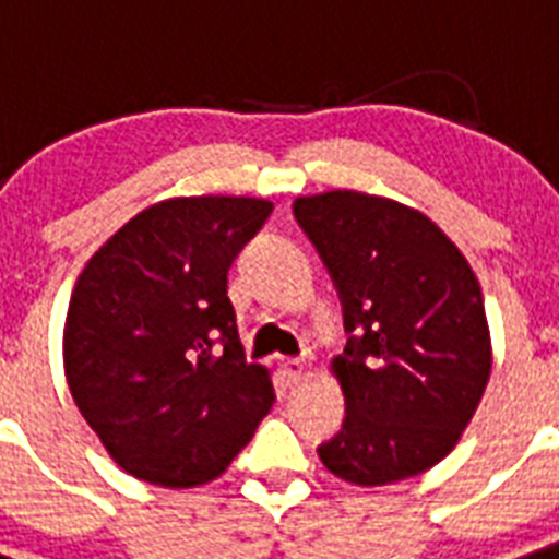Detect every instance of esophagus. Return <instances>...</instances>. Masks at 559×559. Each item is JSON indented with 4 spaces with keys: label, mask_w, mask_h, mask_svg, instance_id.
Segmentation results:
<instances>
[{
    "label": "esophagus",
    "mask_w": 559,
    "mask_h": 559,
    "mask_svg": "<svg viewBox=\"0 0 559 559\" xmlns=\"http://www.w3.org/2000/svg\"><path fill=\"white\" fill-rule=\"evenodd\" d=\"M304 372H307V364H304L301 358L281 360V374H284V381H287V386H293V383L301 381Z\"/></svg>",
    "instance_id": "1"
}]
</instances>
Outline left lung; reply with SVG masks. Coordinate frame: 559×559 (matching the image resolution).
<instances>
[{"instance_id":"left-lung-1","label":"left lung","mask_w":559,"mask_h":559,"mask_svg":"<svg viewBox=\"0 0 559 559\" xmlns=\"http://www.w3.org/2000/svg\"><path fill=\"white\" fill-rule=\"evenodd\" d=\"M344 307L332 360L346 417L318 457L346 483L386 486L440 463L491 374L483 293L463 252L424 213L358 190L295 199Z\"/></svg>"}]
</instances>
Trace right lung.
<instances>
[{
    "label": "right lung",
    "mask_w": 559,
    "mask_h": 559,
    "mask_svg": "<svg viewBox=\"0 0 559 559\" xmlns=\"http://www.w3.org/2000/svg\"><path fill=\"white\" fill-rule=\"evenodd\" d=\"M270 213L247 195L158 201L79 275L64 374L128 475L167 489L215 480L272 409L270 372L243 358L227 298L229 266Z\"/></svg>",
    "instance_id": "1"
}]
</instances>
